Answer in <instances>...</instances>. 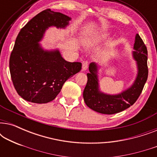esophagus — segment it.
I'll return each instance as SVG.
<instances>
[{"label":"esophagus","instance_id":"esophagus-1","mask_svg":"<svg viewBox=\"0 0 157 157\" xmlns=\"http://www.w3.org/2000/svg\"><path fill=\"white\" fill-rule=\"evenodd\" d=\"M88 66H89V63L87 61H83L82 63V71H85L88 68Z\"/></svg>","mask_w":157,"mask_h":157}]
</instances>
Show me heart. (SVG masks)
<instances>
[{
  "label": "heart",
  "instance_id": "heart-1",
  "mask_svg": "<svg viewBox=\"0 0 157 157\" xmlns=\"http://www.w3.org/2000/svg\"><path fill=\"white\" fill-rule=\"evenodd\" d=\"M108 36H109L108 33H101V34H100L98 36H96V38H91V39H89V40H86V45H91V44H94V43H96V42L99 41V40L106 39Z\"/></svg>",
  "mask_w": 157,
  "mask_h": 157
}]
</instances>
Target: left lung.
Instances as JSON below:
<instances>
[{"label": "left lung", "mask_w": 157, "mask_h": 157, "mask_svg": "<svg viewBox=\"0 0 157 157\" xmlns=\"http://www.w3.org/2000/svg\"><path fill=\"white\" fill-rule=\"evenodd\" d=\"M132 57L136 61V76L132 84L119 94H109L101 90L98 66L96 62L89 64L87 83L83 93L88 107L104 114H113L129 108L140 96L148 77L147 49L139 34H136Z\"/></svg>", "instance_id": "8db88e82"}]
</instances>
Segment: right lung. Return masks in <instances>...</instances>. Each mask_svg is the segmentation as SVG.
<instances>
[{
	"label": "right lung",
	"mask_w": 157,
	"mask_h": 157,
	"mask_svg": "<svg viewBox=\"0 0 157 157\" xmlns=\"http://www.w3.org/2000/svg\"><path fill=\"white\" fill-rule=\"evenodd\" d=\"M71 20L69 16L47 9L19 32L10 54V73L17 93L27 101H51L63 83L81 71L80 62L66 61L59 48L48 50L40 44L49 28L65 29Z\"/></svg>",
	"instance_id": "1"
}]
</instances>
